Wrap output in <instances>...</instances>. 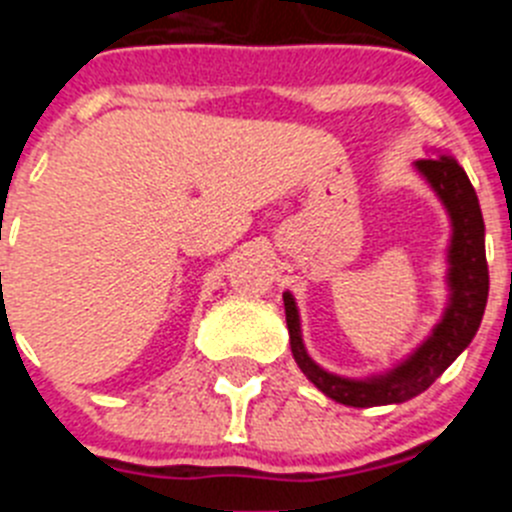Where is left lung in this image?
Wrapping results in <instances>:
<instances>
[{"instance_id":"left-lung-1","label":"left lung","mask_w":512,"mask_h":512,"mask_svg":"<svg viewBox=\"0 0 512 512\" xmlns=\"http://www.w3.org/2000/svg\"><path fill=\"white\" fill-rule=\"evenodd\" d=\"M436 158H420L413 169L418 171L431 192L436 194L451 223L449 248H446V307L431 333L410 351L405 359L390 369L366 377H343L328 372L307 354L302 341L300 310L292 292H284L287 312L289 348L302 369L325 397L348 405V408H377V405H400L425 392L456 361V356L477 336L485 315L490 274L485 259V220L479 210L477 192L469 182L467 171L449 151L431 148Z\"/></svg>"}]
</instances>
